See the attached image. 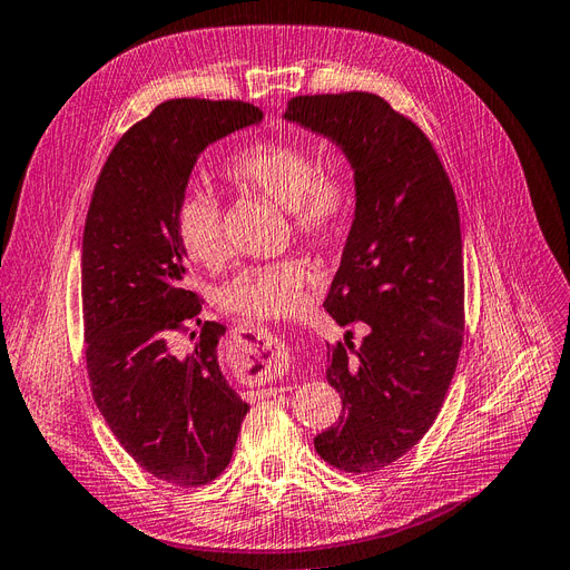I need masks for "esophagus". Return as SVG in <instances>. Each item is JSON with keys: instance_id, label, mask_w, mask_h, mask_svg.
<instances>
[{"instance_id": "esophagus-1", "label": "esophagus", "mask_w": 570, "mask_h": 570, "mask_svg": "<svg viewBox=\"0 0 570 570\" xmlns=\"http://www.w3.org/2000/svg\"><path fill=\"white\" fill-rule=\"evenodd\" d=\"M240 344H243L245 352L253 356V361H257V366L262 368L257 373V377H259L262 383H267V381H272V377L284 373V366H286L288 358H291V348L282 340H276L274 334H269V337H259V334H257L253 342H245L243 340ZM247 361H250V358H247ZM265 395L267 397L276 395V387H267Z\"/></svg>"}]
</instances>
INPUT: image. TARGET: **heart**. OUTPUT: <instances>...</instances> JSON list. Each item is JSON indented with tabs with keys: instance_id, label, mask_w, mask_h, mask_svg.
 <instances>
[{
	"instance_id": "1",
	"label": "heart",
	"mask_w": 570,
	"mask_h": 570,
	"mask_svg": "<svg viewBox=\"0 0 570 570\" xmlns=\"http://www.w3.org/2000/svg\"><path fill=\"white\" fill-rule=\"evenodd\" d=\"M226 178L288 209L294 230L305 240L337 236L352 209V187L337 170L320 168L317 156L296 141H257L233 156ZM185 253L199 265L218 267L228 257L224 212L218 199L202 189L187 193L175 214ZM313 267L303 257H286L240 269L222 288L228 311L250 320H284L305 303Z\"/></svg>"
}]
</instances>
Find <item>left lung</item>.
<instances>
[{
	"mask_svg": "<svg viewBox=\"0 0 570 570\" xmlns=\"http://www.w3.org/2000/svg\"><path fill=\"white\" fill-rule=\"evenodd\" d=\"M284 120L337 144L354 170V222L325 311L368 334L358 348L327 344V383L342 395V416L315 435V450L342 472L371 474L424 438L458 366V202L429 137L381 96H296Z\"/></svg>",
	"mask_w": 570,
	"mask_h": 570,
	"instance_id": "left-lung-1",
	"label": "left lung"
}]
</instances>
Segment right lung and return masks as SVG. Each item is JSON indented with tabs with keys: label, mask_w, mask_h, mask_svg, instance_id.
Returning a JSON list of instances; mask_svg holds the SVG:
<instances>
[{
	"label": "right lung",
	"mask_w": 570,
	"mask_h": 570,
	"mask_svg": "<svg viewBox=\"0 0 570 570\" xmlns=\"http://www.w3.org/2000/svg\"><path fill=\"white\" fill-rule=\"evenodd\" d=\"M259 120L262 110L240 100H166L115 144L86 214L81 305L94 400L141 470L185 489L226 470L250 406L218 366L226 327L199 320L175 214L199 154ZM189 322L200 334L180 355L174 337Z\"/></svg>",
	"instance_id": "obj_1"
}]
</instances>
